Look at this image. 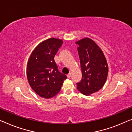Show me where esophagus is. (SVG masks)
Returning <instances> with one entry per match:
<instances>
[{
    "label": "esophagus",
    "instance_id": "34e87169",
    "mask_svg": "<svg viewBox=\"0 0 132 132\" xmlns=\"http://www.w3.org/2000/svg\"><path fill=\"white\" fill-rule=\"evenodd\" d=\"M71 75H72L71 73H69L68 75H67V77L69 78H70V76H71Z\"/></svg>",
    "mask_w": 132,
    "mask_h": 132
}]
</instances>
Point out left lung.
<instances>
[{
    "label": "left lung",
    "instance_id": "1",
    "mask_svg": "<svg viewBox=\"0 0 132 132\" xmlns=\"http://www.w3.org/2000/svg\"><path fill=\"white\" fill-rule=\"evenodd\" d=\"M78 45L82 79L77 89L85 95L99 91L105 83L109 68L103 51L94 41L85 38L76 42Z\"/></svg>",
    "mask_w": 132,
    "mask_h": 132
}]
</instances>
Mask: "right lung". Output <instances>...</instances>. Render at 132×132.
I'll use <instances>...</instances> for the list:
<instances>
[{
    "label": "right lung",
    "mask_w": 132,
    "mask_h": 132,
    "mask_svg": "<svg viewBox=\"0 0 132 132\" xmlns=\"http://www.w3.org/2000/svg\"><path fill=\"white\" fill-rule=\"evenodd\" d=\"M63 41L50 38L40 43L31 53L27 67L29 85L41 97L50 98L60 91L65 75L59 72L54 56Z\"/></svg>",
    "instance_id": "add662e5"
}]
</instances>
